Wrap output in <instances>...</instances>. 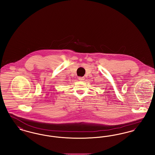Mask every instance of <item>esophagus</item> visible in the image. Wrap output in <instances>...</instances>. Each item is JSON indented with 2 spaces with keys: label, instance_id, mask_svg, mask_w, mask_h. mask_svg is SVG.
<instances>
[{
  "label": "esophagus",
  "instance_id": "obj_1",
  "mask_svg": "<svg viewBox=\"0 0 155 155\" xmlns=\"http://www.w3.org/2000/svg\"><path fill=\"white\" fill-rule=\"evenodd\" d=\"M78 80H79L80 81H84V80H85V78H84V77H79V78H78Z\"/></svg>",
  "mask_w": 155,
  "mask_h": 155
}]
</instances>
